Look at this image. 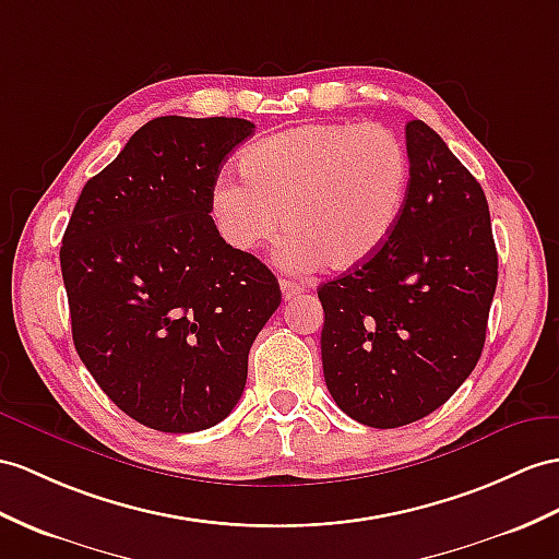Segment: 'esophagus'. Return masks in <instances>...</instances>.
I'll return each mask as SVG.
<instances>
[{
	"instance_id": "obj_1",
	"label": "esophagus",
	"mask_w": 559,
	"mask_h": 559,
	"mask_svg": "<svg viewBox=\"0 0 559 559\" xmlns=\"http://www.w3.org/2000/svg\"><path fill=\"white\" fill-rule=\"evenodd\" d=\"M280 287H282L284 301H289V298H294V296H298V294H304V292H306V289H304V284L292 282V280H282V282H280Z\"/></svg>"
}]
</instances>
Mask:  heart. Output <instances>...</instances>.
Segmentation results:
<instances>
[{
    "label": "heart",
    "instance_id": "obj_1",
    "mask_svg": "<svg viewBox=\"0 0 559 559\" xmlns=\"http://www.w3.org/2000/svg\"><path fill=\"white\" fill-rule=\"evenodd\" d=\"M241 173L243 180L217 177L209 199L229 247L261 249L282 221L284 265L344 272L370 261L396 229L411 156L389 128L310 122L251 144Z\"/></svg>",
    "mask_w": 559,
    "mask_h": 559
}]
</instances>
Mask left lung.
Returning <instances> with one entry per match:
<instances>
[{
	"label": "left lung",
	"instance_id": "8db88e82",
	"mask_svg": "<svg viewBox=\"0 0 559 559\" xmlns=\"http://www.w3.org/2000/svg\"><path fill=\"white\" fill-rule=\"evenodd\" d=\"M411 182L370 261L318 289L322 370L360 425L393 429L441 407L472 374L498 284L481 185L427 122L405 126Z\"/></svg>",
	"mask_w": 559,
	"mask_h": 559
}]
</instances>
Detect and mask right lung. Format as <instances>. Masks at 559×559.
<instances>
[{
  "label": "right lung",
  "instance_id": "right-lung-1",
  "mask_svg": "<svg viewBox=\"0 0 559 559\" xmlns=\"http://www.w3.org/2000/svg\"><path fill=\"white\" fill-rule=\"evenodd\" d=\"M243 118L148 120L83 187L61 243L73 344L94 382L148 429L192 433L241 399L277 277L211 217Z\"/></svg>",
  "mask_w": 559,
  "mask_h": 559
}]
</instances>
